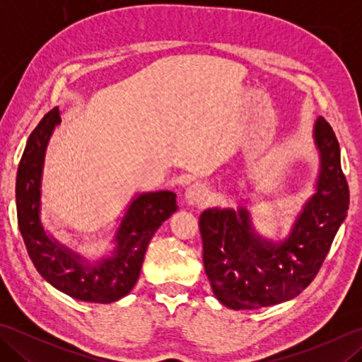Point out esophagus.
I'll use <instances>...</instances> for the list:
<instances>
[{
    "label": "esophagus",
    "instance_id": "34e87169",
    "mask_svg": "<svg viewBox=\"0 0 362 362\" xmlns=\"http://www.w3.org/2000/svg\"><path fill=\"white\" fill-rule=\"evenodd\" d=\"M206 199H209V188L204 183L196 182L185 191V201L188 202V205L202 206L206 204Z\"/></svg>",
    "mask_w": 362,
    "mask_h": 362
}]
</instances>
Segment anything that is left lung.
Instances as JSON below:
<instances>
[{
	"label": "left lung",
	"mask_w": 362,
	"mask_h": 362,
	"mask_svg": "<svg viewBox=\"0 0 362 362\" xmlns=\"http://www.w3.org/2000/svg\"><path fill=\"white\" fill-rule=\"evenodd\" d=\"M313 136L320 160L317 180L284 240L257 233L245 206H214L199 218L205 272L214 296L228 308L257 310L298 296L317 275L347 216L350 193L337 138L322 117Z\"/></svg>",
	"instance_id": "8db88e82"
}]
</instances>
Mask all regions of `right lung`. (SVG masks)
<instances>
[{
	"label": "right lung",
	"mask_w": 362,
	"mask_h": 362,
	"mask_svg": "<svg viewBox=\"0 0 362 362\" xmlns=\"http://www.w3.org/2000/svg\"><path fill=\"white\" fill-rule=\"evenodd\" d=\"M60 121L59 107H54L29 135L21 156L15 183L20 233L38 274L54 288L82 302H117L135 286L153 233L179 209L175 193L161 189L134 196L115 230L112 249L101 258L91 259L59 243L45 230L40 213L45 156Z\"/></svg>",
	"instance_id": "add662e5"
}]
</instances>
